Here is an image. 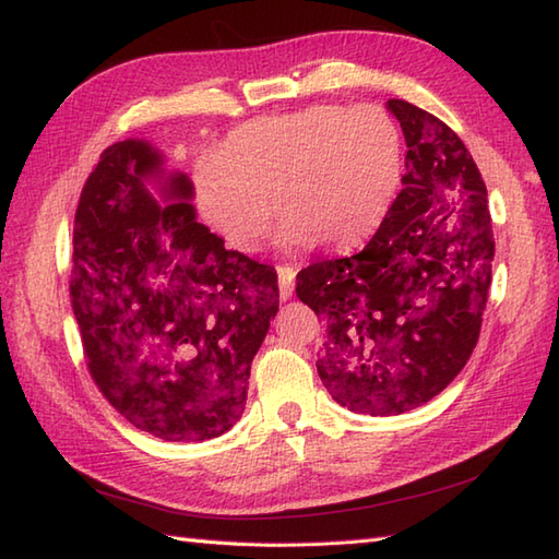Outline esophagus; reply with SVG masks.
<instances>
[{
	"label": "esophagus",
	"mask_w": 559,
	"mask_h": 559,
	"mask_svg": "<svg viewBox=\"0 0 559 559\" xmlns=\"http://www.w3.org/2000/svg\"><path fill=\"white\" fill-rule=\"evenodd\" d=\"M295 271L293 266H278V290H281V300L293 298L295 290Z\"/></svg>",
	"instance_id": "34e87169"
}]
</instances>
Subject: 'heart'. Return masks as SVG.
<instances>
[{
  "label": "heart",
  "instance_id": "obj_1",
  "mask_svg": "<svg viewBox=\"0 0 559 559\" xmlns=\"http://www.w3.org/2000/svg\"><path fill=\"white\" fill-rule=\"evenodd\" d=\"M403 182L401 129L377 105H312L237 127L194 173L197 206L240 254L264 245L281 211L286 252L350 249L389 216Z\"/></svg>",
  "mask_w": 559,
  "mask_h": 559
}]
</instances>
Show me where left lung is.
<instances>
[{"label":"left lung","mask_w":559,"mask_h":559,"mask_svg":"<svg viewBox=\"0 0 559 559\" xmlns=\"http://www.w3.org/2000/svg\"><path fill=\"white\" fill-rule=\"evenodd\" d=\"M389 110L406 136V175L362 252L298 273V298L324 319L317 372L362 415L423 406L476 348L492 283L488 189L454 129L406 100Z\"/></svg>","instance_id":"1"}]
</instances>
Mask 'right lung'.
I'll return each mask as SVG.
<instances>
[{
  "instance_id": "obj_1",
  "label": "right lung",
  "mask_w": 559,
  "mask_h": 559,
  "mask_svg": "<svg viewBox=\"0 0 559 559\" xmlns=\"http://www.w3.org/2000/svg\"><path fill=\"white\" fill-rule=\"evenodd\" d=\"M158 165L134 139L100 153L79 197L69 295L112 408L153 437L201 442L240 420L278 276L197 223L185 175L160 206L144 187Z\"/></svg>"
}]
</instances>
